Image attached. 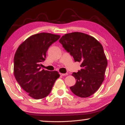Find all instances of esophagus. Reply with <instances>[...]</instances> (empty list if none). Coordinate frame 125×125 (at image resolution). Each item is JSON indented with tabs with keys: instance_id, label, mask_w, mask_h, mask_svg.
<instances>
[{
	"instance_id": "obj_1",
	"label": "esophagus",
	"mask_w": 125,
	"mask_h": 125,
	"mask_svg": "<svg viewBox=\"0 0 125 125\" xmlns=\"http://www.w3.org/2000/svg\"><path fill=\"white\" fill-rule=\"evenodd\" d=\"M60 75L62 76H66L68 75V73H60Z\"/></svg>"
}]
</instances>
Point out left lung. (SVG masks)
Returning a JSON list of instances; mask_svg holds the SVG:
<instances>
[{
	"instance_id": "left-lung-1",
	"label": "left lung",
	"mask_w": 125,
	"mask_h": 125,
	"mask_svg": "<svg viewBox=\"0 0 125 125\" xmlns=\"http://www.w3.org/2000/svg\"><path fill=\"white\" fill-rule=\"evenodd\" d=\"M59 41L75 62L81 63V70L72 74L76 82L71 90L80 97H90L104 79L107 60L102 44L94 37L81 32L67 33Z\"/></svg>"
}]
</instances>
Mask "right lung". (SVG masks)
I'll use <instances>...</instances> for the list:
<instances>
[{
  "label": "right lung",
  "instance_id": "1",
  "mask_svg": "<svg viewBox=\"0 0 125 125\" xmlns=\"http://www.w3.org/2000/svg\"><path fill=\"white\" fill-rule=\"evenodd\" d=\"M60 35L41 33L31 35L18 48L14 58V74L18 83L29 96L42 99L50 94L60 74L56 71L41 70L49 46Z\"/></svg>",
  "mask_w": 125,
  "mask_h": 125
}]
</instances>
